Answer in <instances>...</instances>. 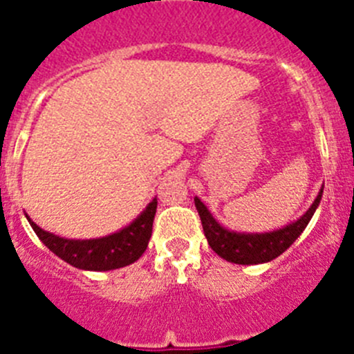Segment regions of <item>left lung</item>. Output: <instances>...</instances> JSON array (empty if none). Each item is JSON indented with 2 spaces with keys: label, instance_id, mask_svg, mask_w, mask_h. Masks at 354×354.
Listing matches in <instances>:
<instances>
[{
  "label": "left lung",
  "instance_id": "left-lung-1",
  "mask_svg": "<svg viewBox=\"0 0 354 354\" xmlns=\"http://www.w3.org/2000/svg\"><path fill=\"white\" fill-rule=\"evenodd\" d=\"M323 189L324 184L319 189L314 204L308 207V211L301 218L286 225V227L271 230V232H236V230L223 227L220 221L216 220L211 211L205 207L204 202H200L198 196H195V205L200 214V220H202V227H204L209 246L221 259L243 266L264 264V262H270L277 259L278 255H282L294 241L301 236L308 221L312 220L315 209L319 207Z\"/></svg>",
  "mask_w": 354,
  "mask_h": 354
}]
</instances>
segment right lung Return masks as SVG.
I'll return each mask as SVG.
<instances>
[{
	"label": "right lung",
	"instance_id": "obj_1",
	"mask_svg": "<svg viewBox=\"0 0 354 354\" xmlns=\"http://www.w3.org/2000/svg\"><path fill=\"white\" fill-rule=\"evenodd\" d=\"M156 209H158V198H152V202L140 212L138 218L131 221L127 227L97 239L60 237L40 228L35 221H31L28 214L26 218L39 239L62 261L77 270L109 271L126 268L142 257L152 236Z\"/></svg>",
	"mask_w": 354,
	"mask_h": 354
}]
</instances>
